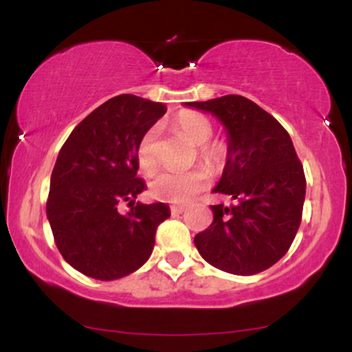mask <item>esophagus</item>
<instances>
[{
  "label": "esophagus",
  "mask_w": 352,
  "mask_h": 352,
  "mask_svg": "<svg viewBox=\"0 0 352 352\" xmlns=\"http://www.w3.org/2000/svg\"><path fill=\"white\" fill-rule=\"evenodd\" d=\"M185 210H187V208H185L184 205H172V207H170L172 213H184Z\"/></svg>",
  "instance_id": "34e87169"
}]
</instances>
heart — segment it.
Wrapping results in <instances>:
<instances>
[{"label": "heart", "instance_id": "b5f03b06", "mask_svg": "<svg viewBox=\"0 0 352 352\" xmlns=\"http://www.w3.org/2000/svg\"><path fill=\"white\" fill-rule=\"evenodd\" d=\"M177 131L187 137L192 144L199 145V157L210 168H220L223 164L227 148L221 142H210L213 135V125L204 114L199 112H182L173 120ZM157 127H151L142 135L137 145V162L145 172L157 167L155 155ZM210 184V172L205 167H197L187 172L164 170L153 177L151 190L155 199L170 201V204H187L207 188Z\"/></svg>", "mask_w": 352, "mask_h": 352}]
</instances>
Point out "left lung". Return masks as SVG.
Listing matches in <instances>:
<instances>
[{"label":"left lung","instance_id":"8db88e82","mask_svg":"<svg viewBox=\"0 0 352 352\" xmlns=\"http://www.w3.org/2000/svg\"><path fill=\"white\" fill-rule=\"evenodd\" d=\"M225 125L228 155L213 192L232 205H212L213 221L195 235L205 261L232 274L265 272L285 256L301 223L306 179L286 129L243 96L185 102Z\"/></svg>","mask_w":352,"mask_h":352}]
</instances>
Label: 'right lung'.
<instances>
[{"label":"right lung","instance_id":"1","mask_svg":"<svg viewBox=\"0 0 352 352\" xmlns=\"http://www.w3.org/2000/svg\"><path fill=\"white\" fill-rule=\"evenodd\" d=\"M165 114L160 102L120 94L92 111L60 147L52 168L46 213L64 260L86 276L112 281L151 258L157 227L170 217L165 204H139L137 145ZM129 201L122 216L116 207Z\"/></svg>","mask_w":352,"mask_h":352}]
</instances>
